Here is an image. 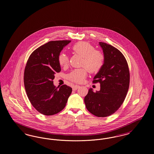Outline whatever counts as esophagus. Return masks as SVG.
<instances>
[{
  "mask_svg": "<svg viewBox=\"0 0 154 154\" xmlns=\"http://www.w3.org/2000/svg\"><path fill=\"white\" fill-rule=\"evenodd\" d=\"M80 88V86L79 85H74L73 87V91H75L77 90L78 88Z\"/></svg>",
  "mask_w": 154,
  "mask_h": 154,
  "instance_id": "34e87169",
  "label": "esophagus"
}]
</instances>
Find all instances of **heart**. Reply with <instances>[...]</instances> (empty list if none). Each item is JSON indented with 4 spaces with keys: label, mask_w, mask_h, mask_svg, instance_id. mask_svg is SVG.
<instances>
[{
    "label": "heart",
    "mask_w": 154,
    "mask_h": 154,
    "mask_svg": "<svg viewBox=\"0 0 154 154\" xmlns=\"http://www.w3.org/2000/svg\"><path fill=\"white\" fill-rule=\"evenodd\" d=\"M72 50L74 53L82 57L81 66L85 67L72 70L67 75V79L75 83L83 82L87 75V72L96 73L98 72L104 63L105 57L103 53L96 50L92 44L86 42H79L74 45ZM69 59L67 55L61 53L58 57L60 66L66 67L68 65Z\"/></svg>",
    "instance_id": "heart-1"
}]
</instances>
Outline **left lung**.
<instances>
[{"label":"left lung","instance_id":"obj_1","mask_svg":"<svg viewBox=\"0 0 154 154\" xmlns=\"http://www.w3.org/2000/svg\"><path fill=\"white\" fill-rule=\"evenodd\" d=\"M105 57L104 65L94 78L93 83L99 82L100 89L94 92L88 91L84 98L87 110L98 117L114 114L124 102L130 82L127 61L117 48L99 42Z\"/></svg>","mask_w":154,"mask_h":154}]
</instances>
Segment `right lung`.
I'll return each instance as SVG.
<instances>
[{"label": "right lung", "mask_w": 154, "mask_h": 154, "mask_svg": "<svg viewBox=\"0 0 154 154\" xmlns=\"http://www.w3.org/2000/svg\"><path fill=\"white\" fill-rule=\"evenodd\" d=\"M70 40L51 41L33 52L27 61L23 81L30 102L40 113L52 116L66 106L72 88L66 85L56 87L55 74L60 72L58 57Z\"/></svg>", "instance_id": "1"}]
</instances>
